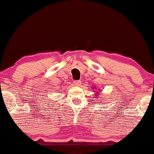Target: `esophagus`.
<instances>
[{"instance_id": "esophagus-1", "label": "esophagus", "mask_w": 154, "mask_h": 154, "mask_svg": "<svg viewBox=\"0 0 154 154\" xmlns=\"http://www.w3.org/2000/svg\"><path fill=\"white\" fill-rule=\"evenodd\" d=\"M81 83H82V82L80 81V80H77V81L74 82V85L75 86H80L81 85Z\"/></svg>"}]
</instances>
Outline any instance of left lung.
Returning <instances> with one entry per match:
<instances>
[{"label":"left lung","mask_w":154,"mask_h":154,"mask_svg":"<svg viewBox=\"0 0 154 154\" xmlns=\"http://www.w3.org/2000/svg\"><path fill=\"white\" fill-rule=\"evenodd\" d=\"M95 93H96V96H97V94H100V93H99V92H98V91L95 92ZM96 98H97V97H96Z\"/></svg>","instance_id":"1"}]
</instances>
